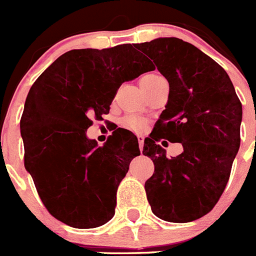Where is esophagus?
I'll return each mask as SVG.
<instances>
[{
  "label": "esophagus",
  "mask_w": 256,
  "mask_h": 256,
  "mask_svg": "<svg viewBox=\"0 0 256 256\" xmlns=\"http://www.w3.org/2000/svg\"><path fill=\"white\" fill-rule=\"evenodd\" d=\"M137 138H138V144H140V151H141L142 152V150H144V137H142V136H138V137H137Z\"/></svg>",
  "instance_id": "obj_1"
}]
</instances>
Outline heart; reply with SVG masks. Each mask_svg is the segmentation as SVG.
I'll use <instances>...</instances> for the list:
<instances>
[{"instance_id":"heart-1","label":"heart","mask_w":256,"mask_h":256,"mask_svg":"<svg viewBox=\"0 0 256 256\" xmlns=\"http://www.w3.org/2000/svg\"><path fill=\"white\" fill-rule=\"evenodd\" d=\"M159 76H160L159 74H156V73L144 74V76H142L141 79H140V84H142V83H146V82H150V80H154V79L159 78ZM126 126H128L130 130H136V132H140V130H144V123L142 119H140V118L130 116L126 119Z\"/></svg>"}]
</instances>
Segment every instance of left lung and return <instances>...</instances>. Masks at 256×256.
Masks as SVG:
<instances>
[{
  "label": "left lung",
  "mask_w": 256,
  "mask_h": 256,
  "mask_svg": "<svg viewBox=\"0 0 256 256\" xmlns=\"http://www.w3.org/2000/svg\"><path fill=\"white\" fill-rule=\"evenodd\" d=\"M169 82L168 102L142 154L155 172L144 188L158 218L187 223L216 206L240 148L242 106L226 70L180 38H156L136 46ZM180 142L184 152L166 158L157 141Z\"/></svg>",
  "instance_id": "8db88e82"
}]
</instances>
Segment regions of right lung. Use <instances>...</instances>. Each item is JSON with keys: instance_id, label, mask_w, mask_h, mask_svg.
Listing matches in <instances>:
<instances>
[{"instance_id": "1", "label": "right lung", "mask_w": 256, "mask_h": 256, "mask_svg": "<svg viewBox=\"0 0 256 256\" xmlns=\"http://www.w3.org/2000/svg\"><path fill=\"white\" fill-rule=\"evenodd\" d=\"M154 70L132 44L72 50L32 86L20 120L24 165L51 216L74 228L108 223L116 190L133 158L137 137L118 130L98 146L88 138L90 116L108 114L118 88Z\"/></svg>"}]
</instances>
